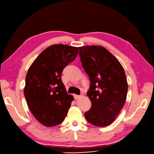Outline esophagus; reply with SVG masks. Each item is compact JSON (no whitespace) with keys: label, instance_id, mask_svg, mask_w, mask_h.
<instances>
[{"label":"esophagus","instance_id":"obj_1","mask_svg":"<svg viewBox=\"0 0 154 154\" xmlns=\"http://www.w3.org/2000/svg\"><path fill=\"white\" fill-rule=\"evenodd\" d=\"M74 99H75L77 100V99H79L80 97H81V95H74Z\"/></svg>","mask_w":154,"mask_h":154}]
</instances>
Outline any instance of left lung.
Masks as SVG:
<instances>
[{"instance_id": "obj_1", "label": "left lung", "mask_w": 154, "mask_h": 154, "mask_svg": "<svg viewBox=\"0 0 154 154\" xmlns=\"http://www.w3.org/2000/svg\"><path fill=\"white\" fill-rule=\"evenodd\" d=\"M78 49L82 66L91 82L87 95L91 107L85 118L93 125L108 126L125 103L128 85L124 69L105 48L85 46Z\"/></svg>"}]
</instances>
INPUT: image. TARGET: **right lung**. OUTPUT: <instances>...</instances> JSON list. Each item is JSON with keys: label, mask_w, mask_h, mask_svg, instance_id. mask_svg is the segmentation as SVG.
Returning <instances> with one entry per match:
<instances>
[{"label": "right lung", "mask_w": 154, "mask_h": 154, "mask_svg": "<svg viewBox=\"0 0 154 154\" xmlns=\"http://www.w3.org/2000/svg\"><path fill=\"white\" fill-rule=\"evenodd\" d=\"M78 54L76 47L51 45L29 67L24 95L33 116L45 126L59 125L68 113L74 97L67 94L61 76L63 70Z\"/></svg>", "instance_id": "right-lung-1"}]
</instances>
